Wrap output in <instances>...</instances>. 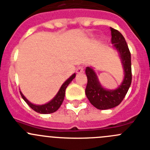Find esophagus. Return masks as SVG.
Returning a JSON list of instances; mask_svg holds the SVG:
<instances>
[{
  "mask_svg": "<svg viewBox=\"0 0 150 150\" xmlns=\"http://www.w3.org/2000/svg\"><path fill=\"white\" fill-rule=\"evenodd\" d=\"M83 72V67H78L76 69V72L78 74L81 73V72Z\"/></svg>",
  "mask_w": 150,
  "mask_h": 150,
  "instance_id": "esophagus-1",
  "label": "esophagus"
}]
</instances>
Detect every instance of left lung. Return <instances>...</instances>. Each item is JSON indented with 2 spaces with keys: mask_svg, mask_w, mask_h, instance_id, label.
<instances>
[{
  "mask_svg": "<svg viewBox=\"0 0 150 150\" xmlns=\"http://www.w3.org/2000/svg\"><path fill=\"white\" fill-rule=\"evenodd\" d=\"M113 47L117 51L121 58L124 72V78L117 89H107L103 88L92 67L86 68L87 77L85 93L89 102L98 110H108L119 105L124 98L132 82L131 54L125 38L119 31L110 27Z\"/></svg>",
  "mask_w": 150,
  "mask_h": 150,
  "instance_id": "8db88e82",
  "label": "left lung"
}]
</instances>
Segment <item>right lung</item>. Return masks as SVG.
Listing matches in <instances>:
<instances>
[{"label":"right lung","mask_w":150,"mask_h":150,"mask_svg":"<svg viewBox=\"0 0 150 150\" xmlns=\"http://www.w3.org/2000/svg\"><path fill=\"white\" fill-rule=\"evenodd\" d=\"M75 73H74L73 75H71L68 79L64 82L62 84V86L60 88L59 91L58 92L57 95L50 100L48 103H45V104L43 105H36L34 103H32L30 101L26 99V98L22 94V92L20 91L21 96L23 98V100L26 101V103L29 105L31 108L33 109V110H35L37 112L40 113V114H50V113L54 112L55 111L59 109V107H61V105L62 104L63 101H64V96H65V92L66 89L68 86V85L71 83L72 80L75 78Z\"/></svg>","instance_id":"right-lung-1"}]
</instances>
